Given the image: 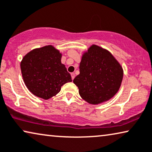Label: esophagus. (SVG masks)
Here are the masks:
<instances>
[{
  "label": "esophagus",
  "mask_w": 152,
  "mask_h": 152,
  "mask_svg": "<svg viewBox=\"0 0 152 152\" xmlns=\"http://www.w3.org/2000/svg\"><path fill=\"white\" fill-rule=\"evenodd\" d=\"M71 77H72V80H74L75 77V73H73V72H72V73H71Z\"/></svg>",
  "instance_id": "obj_1"
}]
</instances>
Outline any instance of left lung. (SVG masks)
<instances>
[{"label":"left lung","instance_id":"left-lung-1","mask_svg":"<svg viewBox=\"0 0 152 152\" xmlns=\"http://www.w3.org/2000/svg\"><path fill=\"white\" fill-rule=\"evenodd\" d=\"M80 72L73 83L78 87L81 97L92 105L113 98L124 77L122 66L111 53L95 45L83 53Z\"/></svg>","mask_w":152,"mask_h":152}]
</instances>
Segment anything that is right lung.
Returning <instances> with one entry per match:
<instances>
[{
    "label": "right lung",
    "mask_w": 152,
    "mask_h": 152,
    "mask_svg": "<svg viewBox=\"0 0 152 152\" xmlns=\"http://www.w3.org/2000/svg\"><path fill=\"white\" fill-rule=\"evenodd\" d=\"M61 53L53 46L47 45L31 50L20 62L22 75L32 94L43 99L56 96L71 76L61 64Z\"/></svg>",
    "instance_id": "1"
}]
</instances>
